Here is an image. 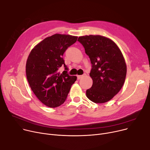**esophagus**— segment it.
Returning a JSON list of instances; mask_svg holds the SVG:
<instances>
[{
  "label": "esophagus",
  "mask_w": 150,
  "mask_h": 150,
  "mask_svg": "<svg viewBox=\"0 0 150 150\" xmlns=\"http://www.w3.org/2000/svg\"><path fill=\"white\" fill-rule=\"evenodd\" d=\"M84 76V75H77V78H78V80H80V79H81V78H82V77H83Z\"/></svg>",
  "instance_id": "esophagus-1"
}]
</instances>
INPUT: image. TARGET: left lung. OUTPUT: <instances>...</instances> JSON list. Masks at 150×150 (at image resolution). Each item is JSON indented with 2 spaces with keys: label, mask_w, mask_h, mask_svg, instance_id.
<instances>
[{
  "label": "left lung",
  "mask_w": 150,
  "mask_h": 150,
  "mask_svg": "<svg viewBox=\"0 0 150 150\" xmlns=\"http://www.w3.org/2000/svg\"><path fill=\"white\" fill-rule=\"evenodd\" d=\"M92 64V87L86 96L93 103H103L111 100L122 89L127 75V64L117 45L111 39L100 35L80 36Z\"/></svg>",
  "instance_id": "left-lung-1"
}]
</instances>
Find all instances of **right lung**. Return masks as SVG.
I'll return each instance as SVG.
<instances>
[{
    "label": "right lung",
    "instance_id": "add662e5",
    "mask_svg": "<svg viewBox=\"0 0 150 150\" xmlns=\"http://www.w3.org/2000/svg\"><path fill=\"white\" fill-rule=\"evenodd\" d=\"M77 36L54 34L45 38L31 50L26 63V75L30 88L36 97L50 108L59 106L66 101L71 86L76 80L65 67L62 55L77 40Z\"/></svg>",
    "mask_w": 150,
    "mask_h": 150
}]
</instances>
